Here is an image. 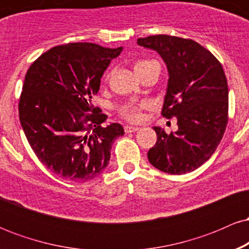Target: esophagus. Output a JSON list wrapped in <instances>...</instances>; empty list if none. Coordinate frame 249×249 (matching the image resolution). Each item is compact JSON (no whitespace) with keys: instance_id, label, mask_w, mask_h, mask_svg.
<instances>
[{"instance_id":"obj_1","label":"esophagus","mask_w":249,"mask_h":249,"mask_svg":"<svg viewBox=\"0 0 249 249\" xmlns=\"http://www.w3.org/2000/svg\"><path fill=\"white\" fill-rule=\"evenodd\" d=\"M124 130H125V132L126 133H132V132H136V131H138L139 130V127H137V126H125L124 127Z\"/></svg>"}]
</instances>
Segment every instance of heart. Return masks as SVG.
Here are the masks:
<instances>
[{
	"label": "heart",
	"instance_id": "obj_1",
	"mask_svg": "<svg viewBox=\"0 0 249 249\" xmlns=\"http://www.w3.org/2000/svg\"><path fill=\"white\" fill-rule=\"evenodd\" d=\"M152 62H154V61H147V59H144V61H138L136 63V65H134L136 72L142 70L145 67H147V65L151 64ZM107 78H108V76H107ZM147 107H148V103H146V102H142V103H139V104H136V103H127V104L123 105V107H121V113L125 119H127V121L138 122V121H141V118H142L141 111L142 110V108H145Z\"/></svg>",
	"mask_w": 249,
	"mask_h": 249
}]
</instances>
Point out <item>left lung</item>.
I'll return each mask as SVG.
<instances>
[{"instance_id":"left-lung-1","label":"left lung","mask_w":249,"mask_h":249,"mask_svg":"<svg viewBox=\"0 0 249 249\" xmlns=\"http://www.w3.org/2000/svg\"><path fill=\"white\" fill-rule=\"evenodd\" d=\"M164 59L168 83L161 115L177 117L178 131L153 127L157 142L147 152L154 167L185 174L201 166L215 152L228 122V87L224 69L211 51L193 39L156 35L138 38Z\"/></svg>"}]
</instances>
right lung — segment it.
<instances>
[{
	"label": "right lung",
	"mask_w": 249,
	"mask_h": 249,
	"mask_svg": "<svg viewBox=\"0 0 249 249\" xmlns=\"http://www.w3.org/2000/svg\"><path fill=\"white\" fill-rule=\"evenodd\" d=\"M123 47L69 43L51 48L30 65L19 97V122L38 160L56 176L87 181L107 166L124 128L103 126L107 116L93 107L101 78Z\"/></svg>",
	"instance_id": "obj_1"
}]
</instances>
